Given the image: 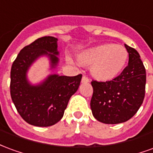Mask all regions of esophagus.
Returning a JSON list of instances; mask_svg holds the SVG:
<instances>
[{
    "instance_id": "esophagus-1",
    "label": "esophagus",
    "mask_w": 153,
    "mask_h": 153,
    "mask_svg": "<svg viewBox=\"0 0 153 153\" xmlns=\"http://www.w3.org/2000/svg\"><path fill=\"white\" fill-rule=\"evenodd\" d=\"M90 81V79L88 78L87 76H85V75H83V78H82V83H88Z\"/></svg>"
}]
</instances>
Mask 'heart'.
Here are the masks:
<instances>
[{
  "instance_id": "b5f03b06",
  "label": "heart",
  "mask_w": 153,
  "mask_h": 153,
  "mask_svg": "<svg viewBox=\"0 0 153 153\" xmlns=\"http://www.w3.org/2000/svg\"><path fill=\"white\" fill-rule=\"evenodd\" d=\"M128 59V52L120 45L103 44L85 51L79 60L84 65H91L93 76L102 80L113 79L121 72Z\"/></svg>"
}]
</instances>
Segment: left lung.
<instances>
[{"label": "left lung", "instance_id": "8db88e82", "mask_svg": "<svg viewBox=\"0 0 153 153\" xmlns=\"http://www.w3.org/2000/svg\"><path fill=\"white\" fill-rule=\"evenodd\" d=\"M128 63L121 74L106 82L93 80V94L90 102L93 116L104 124H120L137 113L143 102L146 70L140 56L125 44Z\"/></svg>", "mask_w": 153, "mask_h": 153}]
</instances>
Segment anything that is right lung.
I'll return each mask as SVG.
<instances>
[{
    "instance_id": "right-lung-1",
    "label": "right lung",
    "mask_w": 153,
    "mask_h": 153,
    "mask_svg": "<svg viewBox=\"0 0 153 153\" xmlns=\"http://www.w3.org/2000/svg\"><path fill=\"white\" fill-rule=\"evenodd\" d=\"M57 41L50 36L38 38L20 51L12 65L10 86L12 101L22 118L34 126L47 127L60 121L82 79V74L72 77L51 74L38 85L28 82V70L38 57L47 56L51 69L56 67Z\"/></svg>"
}]
</instances>
